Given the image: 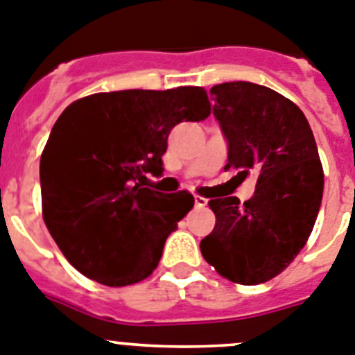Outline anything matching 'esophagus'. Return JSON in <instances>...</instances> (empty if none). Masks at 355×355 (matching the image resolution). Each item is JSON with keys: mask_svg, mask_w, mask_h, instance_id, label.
<instances>
[{"mask_svg": "<svg viewBox=\"0 0 355 355\" xmlns=\"http://www.w3.org/2000/svg\"><path fill=\"white\" fill-rule=\"evenodd\" d=\"M194 207H198V209H203V207H207V200H205V198L194 196Z\"/></svg>", "mask_w": 355, "mask_h": 355, "instance_id": "obj_1", "label": "esophagus"}]
</instances>
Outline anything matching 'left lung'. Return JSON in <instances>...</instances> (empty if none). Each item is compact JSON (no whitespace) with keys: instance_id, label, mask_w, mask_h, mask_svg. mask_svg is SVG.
<instances>
[{"instance_id":"left-lung-1","label":"left lung","mask_w":355,"mask_h":355,"mask_svg":"<svg viewBox=\"0 0 355 355\" xmlns=\"http://www.w3.org/2000/svg\"><path fill=\"white\" fill-rule=\"evenodd\" d=\"M214 116L228 143V164L257 173L253 198H216L212 233L201 254L217 272L258 285L285 270L308 241L324 193V170L304 113L277 92L248 81L210 88Z\"/></svg>"}]
</instances>
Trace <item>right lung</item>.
<instances>
[{
  "instance_id": "right-lung-1",
  "label": "right lung",
  "mask_w": 355,
  "mask_h": 355,
  "mask_svg": "<svg viewBox=\"0 0 355 355\" xmlns=\"http://www.w3.org/2000/svg\"><path fill=\"white\" fill-rule=\"evenodd\" d=\"M210 114L200 86L122 90L72 102L40 157L44 223L70 265L106 286L154 272L193 194L143 187L161 177L168 136Z\"/></svg>"
}]
</instances>
